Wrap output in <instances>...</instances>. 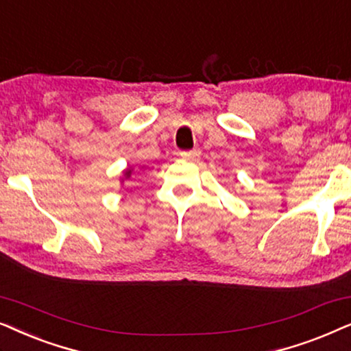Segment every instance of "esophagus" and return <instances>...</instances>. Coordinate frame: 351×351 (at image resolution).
Listing matches in <instances>:
<instances>
[{"label":"esophagus","mask_w":351,"mask_h":351,"mask_svg":"<svg viewBox=\"0 0 351 351\" xmlns=\"http://www.w3.org/2000/svg\"><path fill=\"white\" fill-rule=\"evenodd\" d=\"M181 157L188 158V160H199L200 151H199V149H193V151H184V152H181Z\"/></svg>","instance_id":"34e87169"}]
</instances>
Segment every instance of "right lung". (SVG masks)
<instances>
[{
  "mask_svg": "<svg viewBox=\"0 0 351 351\" xmlns=\"http://www.w3.org/2000/svg\"><path fill=\"white\" fill-rule=\"evenodd\" d=\"M132 173H133V168H127V170H123V173H121V176H120V183L123 184L125 180L132 178Z\"/></svg>",
  "mask_w": 351,
  "mask_h": 351,
  "instance_id": "add662e5",
  "label": "right lung"
}]
</instances>
